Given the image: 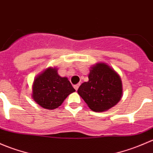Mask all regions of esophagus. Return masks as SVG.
I'll return each mask as SVG.
<instances>
[{
  "label": "esophagus",
  "instance_id": "obj_1",
  "mask_svg": "<svg viewBox=\"0 0 153 153\" xmlns=\"http://www.w3.org/2000/svg\"><path fill=\"white\" fill-rule=\"evenodd\" d=\"M79 83H78V84H76V85H74V88H75V90H76V91H77V90H78V88H79Z\"/></svg>",
  "mask_w": 153,
  "mask_h": 153
}]
</instances>
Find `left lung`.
<instances>
[{"instance_id":"1","label":"left lung","mask_w":153,"mask_h":153,"mask_svg":"<svg viewBox=\"0 0 153 153\" xmlns=\"http://www.w3.org/2000/svg\"><path fill=\"white\" fill-rule=\"evenodd\" d=\"M77 92L93 111H106L122 99V82L113 68L105 62H98L91 68L88 81L83 82Z\"/></svg>"}]
</instances>
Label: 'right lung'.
<instances>
[{
	"label": "right lung",
	"instance_id": "add662e5",
	"mask_svg": "<svg viewBox=\"0 0 153 153\" xmlns=\"http://www.w3.org/2000/svg\"><path fill=\"white\" fill-rule=\"evenodd\" d=\"M56 67H48L34 78L32 83L31 98L45 109L59 108L75 89L67 77L57 73Z\"/></svg>",
	"mask_w": 153,
	"mask_h": 153
}]
</instances>
